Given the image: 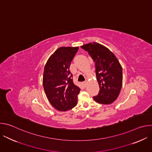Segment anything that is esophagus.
Returning <instances> with one entry per match:
<instances>
[{
  "instance_id": "34e87169",
  "label": "esophagus",
  "mask_w": 152,
  "mask_h": 152,
  "mask_svg": "<svg viewBox=\"0 0 152 152\" xmlns=\"http://www.w3.org/2000/svg\"><path fill=\"white\" fill-rule=\"evenodd\" d=\"M87 83H88V81L86 80V81H85V82H83V85L85 87V86H86V85H87Z\"/></svg>"
}]
</instances>
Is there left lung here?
I'll use <instances>...</instances> for the list:
<instances>
[{
    "instance_id": "obj_1",
    "label": "left lung",
    "mask_w": 152,
    "mask_h": 152,
    "mask_svg": "<svg viewBox=\"0 0 152 152\" xmlns=\"http://www.w3.org/2000/svg\"><path fill=\"white\" fill-rule=\"evenodd\" d=\"M80 47L88 52L95 62L100 91L93 97L94 100L103 104L113 103L119 96L123 82L122 67L118 60L109 49L98 42H90Z\"/></svg>"
}]
</instances>
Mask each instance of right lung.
Here are the masks:
<instances>
[{"mask_svg":"<svg viewBox=\"0 0 152 152\" xmlns=\"http://www.w3.org/2000/svg\"><path fill=\"white\" fill-rule=\"evenodd\" d=\"M79 47H61L48 59L42 77L46 95L56 110L67 111L76 106L80 89L74 84L70 71Z\"/></svg>","mask_w":152,"mask_h":152,"instance_id":"obj_1","label":"right lung"}]
</instances>
